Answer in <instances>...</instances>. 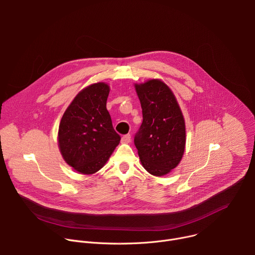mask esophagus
Masks as SVG:
<instances>
[{
  "label": "esophagus",
  "instance_id": "esophagus-1",
  "mask_svg": "<svg viewBox=\"0 0 255 255\" xmlns=\"http://www.w3.org/2000/svg\"><path fill=\"white\" fill-rule=\"evenodd\" d=\"M122 143H129L131 141V135L130 134H126L122 137Z\"/></svg>",
  "mask_w": 255,
  "mask_h": 255
}]
</instances>
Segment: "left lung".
I'll return each instance as SVG.
<instances>
[{
  "instance_id": "left-lung-1",
  "label": "left lung",
  "mask_w": 255,
  "mask_h": 255,
  "mask_svg": "<svg viewBox=\"0 0 255 255\" xmlns=\"http://www.w3.org/2000/svg\"><path fill=\"white\" fill-rule=\"evenodd\" d=\"M143 121L134 143L142 166L163 176L175 168L186 148V124L175 96L161 80L135 84Z\"/></svg>"
}]
</instances>
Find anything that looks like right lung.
<instances>
[{"mask_svg": "<svg viewBox=\"0 0 255 255\" xmlns=\"http://www.w3.org/2000/svg\"><path fill=\"white\" fill-rule=\"evenodd\" d=\"M109 93L110 87L106 83L83 89L59 123L57 141L62 158L83 174L100 170L121 140L106 108Z\"/></svg>", "mask_w": 255, "mask_h": 255, "instance_id": "obj_1", "label": "right lung"}]
</instances>
